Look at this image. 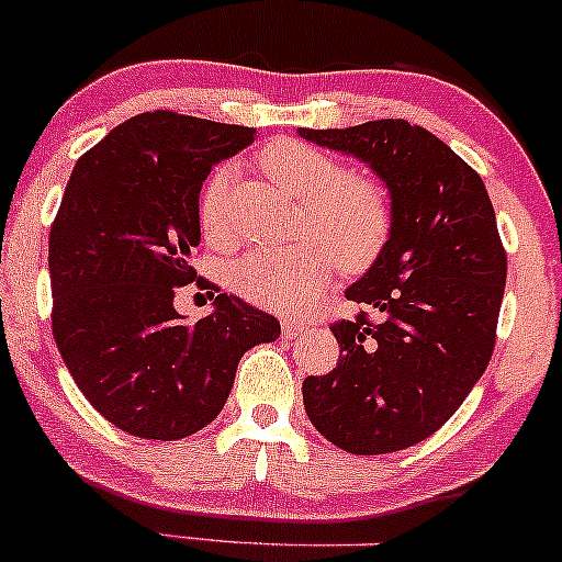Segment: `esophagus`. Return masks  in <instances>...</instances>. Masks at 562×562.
Returning a JSON list of instances; mask_svg holds the SVG:
<instances>
[{
	"label": "esophagus",
	"instance_id": "34e87169",
	"mask_svg": "<svg viewBox=\"0 0 562 562\" xmlns=\"http://www.w3.org/2000/svg\"><path fill=\"white\" fill-rule=\"evenodd\" d=\"M306 330V327H303V322H299V319H282V335H285V338H299V335Z\"/></svg>",
	"mask_w": 562,
	"mask_h": 562
}]
</instances>
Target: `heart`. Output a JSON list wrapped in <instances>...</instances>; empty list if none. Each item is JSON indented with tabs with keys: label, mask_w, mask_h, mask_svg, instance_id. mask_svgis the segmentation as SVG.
Returning <instances> with one entry per match:
<instances>
[{
	"label": "heart",
	"mask_w": 562,
	"mask_h": 562,
	"mask_svg": "<svg viewBox=\"0 0 562 562\" xmlns=\"http://www.w3.org/2000/svg\"><path fill=\"white\" fill-rule=\"evenodd\" d=\"M267 177L303 198L301 229L314 232L290 245H261L232 269V285L248 301L277 312H299L330 282L333 261L364 269L378 259L393 227L385 184L362 171H344L338 158L301 139H274L259 153ZM232 169H214L200 195L198 216L205 237L232 240L227 192Z\"/></svg>",
	"instance_id": "heart-1"
}]
</instances>
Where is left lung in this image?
Wrapping results in <instances>:
<instances>
[{
    "label": "left lung",
    "instance_id": "left-lung-1",
    "mask_svg": "<svg viewBox=\"0 0 562 562\" xmlns=\"http://www.w3.org/2000/svg\"><path fill=\"white\" fill-rule=\"evenodd\" d=\"M299 134L364 160L391 192L389 240L346 290L364 308L330 327L344 357L303 380L327 441L389 454L434 436L492 359L507 277L494 205L465 160L404 119Z\"/></svg>",
    "mask_w": 562,
    "mask_h": 562
}]
</instances>
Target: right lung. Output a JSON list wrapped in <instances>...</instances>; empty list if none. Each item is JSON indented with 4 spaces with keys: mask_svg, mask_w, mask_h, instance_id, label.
<instances>
[{
    "mask_svg": "<svg viewBox=\"0 0 562 562\" xmlns=\"http://www.w3.org/2000/svg\"><path fill=\"white\" fill-rule=\"evenodd\" d=\"M254 137L150 111L76 160L49 232L53 335L79 391L126 434H198L222 412L243 353L280 338V322L237 295L218 293L195 325L173 308L195 280L200 187Z\"/></svg>",
    "mask_w": 562,
    "mask_h": 562,
    "instance_id": "right-lung-1",
    "label": "right lung"
}]
</instances>
